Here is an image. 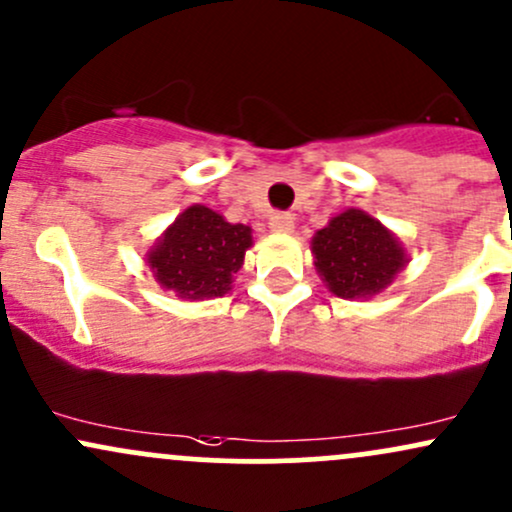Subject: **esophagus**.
Instances as JSON below:
<instances>
[{
	"label": "esophagus",
	"instance_id": "obj_1",
	"mask_svg": "<svg viewBox=\"0 0 512 512\" xmlns=\"http://www.w3.org/2000/svg\"><path fill=\"white\" fill-rule=\"evenodd\" d=\"M269 228L274 233H291L294 230V216L291 213H272L269 216Z\"/></svg>",
	"mask_w": 512,
	"mask_h": 512
}]
</instances>
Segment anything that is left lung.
Listing matches in <instances>:
<instances>
[{
	"label": "left lung",
	"instance_id": "8db88e82",
	"mask_svg": "<svg viewBox=\"0 0 512 512\" xmlns=\"http://www.w3.org/2000/svg\"><path fill=\"white\" fill-rule=\"evenodd\" d=\"M313 265L340 299H369L406 267V250L389 228L359 209H347L311 240Z\"/></svg>",
	"mask_w": 512,
	"mask_h": 512
}]
</instances>
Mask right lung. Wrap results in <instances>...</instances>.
Returning <instances> with one entry per match:
<instances>
[{"instance_id": "right-lung-1", "label": "right lung", "mask_w": 512, "mask_h": 512, "mask_svg": "<svg viewBox=\"0 0 512 512\" xmlns=\"http://www.w3.org/2000/svg\"><path fill=\"white\" fill-rule=\"evenodd\" d=\"M250 245V226L228 223L209 206L194 204L150 247L148 267L155 282L179 299H216L230 291Z\"/></svg>"}]
</instances>
